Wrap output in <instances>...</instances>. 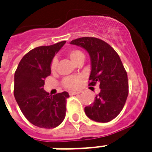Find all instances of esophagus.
<instances>
[{"label":"esophagus","instance_id":"1","mask_svg":"<svg viewBox=\"0 0 152 152\" xmlns=\"http://www.w3.org/2000/svg\"><path fill=\"white\" fill-rule=\"evenodd\" d=\"M80 92H76V91H70L69 92V95H78Z\"/></svg>","mask_w":152,"mask_h":152}]
</instances>
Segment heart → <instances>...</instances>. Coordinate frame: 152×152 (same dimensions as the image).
Segmentation results:
<instances>
[{
	"label": "heart",
	"mask_w": 152,
	"mask_h": 152,
	"mask_svg": "<svg viewBox=\"0 0 152 152\" xmlns=\"http://www.w3.org/2000/svg\"><path fill=\"white\" fill-rule=\"evenodd\" d=\"M68 56L70 57V59L75 63H78L80 60L84 59V54L82 51L73 49L71 50L68 53ZM57 59L53 58L50 63V70L52 72H54L57 70ZM82 76H67L63 80V85L64 88H68L69 90H75L78 88L80 85Z\"/></svg>",
	"instance_id": "1"
}]
</instances>
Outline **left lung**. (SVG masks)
Listing matches in <instances>:
<instances>
[{"mask_svg":"<svg viewBox=\"0 0 152 152\" xmlns=\"http://www.w3.org/2000/svg\"><path fill=\"white\" fill-rule=\"evenodd\" d=\"M71 44L88 51L91 61L89 85L99 83L101 89L91 106L84 108L86 115L97 122H108L122 110L129 94V82L119 55L106 42L94 37L75 39Z\"/></svg>","mask_w":152,"mask_h":152,"instance_id":"obj_1","label":"left lung"}]
</instances>
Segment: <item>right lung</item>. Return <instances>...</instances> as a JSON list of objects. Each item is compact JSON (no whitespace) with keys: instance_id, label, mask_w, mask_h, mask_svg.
Listing matches in <instances>:
<instances>
[{"instance_id":"right-lung-1","label":"right lung","mask_w":152,"mask_h":152,"mask_svg":"<svg viewBox=\"0 0 152 152\" xmlns=\"http://www.w3.org/2000/svg\"><path fill=\"white\" fill-rule=\"evenodd\" d=\"M65 42L33 49L23 57L15 72V100L25 118L39 128L57 127L65 118L69 93L51 96L43 89L45 80L51 73V61Z\"/></svg>"}]
</instances>
